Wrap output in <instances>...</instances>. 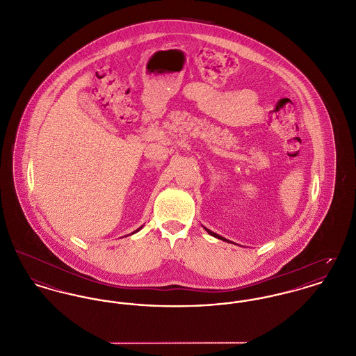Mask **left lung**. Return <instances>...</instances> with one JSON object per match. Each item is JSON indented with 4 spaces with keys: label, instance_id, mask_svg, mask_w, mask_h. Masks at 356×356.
<instances>
[{
    "label": "left lung",
    "instance_id": "obj_1",
    "mask_svg": "<svg viewBox=\"0 0 356 356\" xmlns=\"http://www.w3.org/2000/svg\"><path fill=\"white\" fill-rule=\"evenodd\" d=\"M205 228V227H204ZM205 231L209 234V235H212V236H215V238H218V239H222V241H226V242H229L228 239H226V238H223V236H220L219 234H216V232H213V231H211V229H208V228H205ZM232 243V242H231Z\"/></svg>",
    "mask_w": 356,
    "mask_h": 356
}]
</instances>
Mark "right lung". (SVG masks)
Returning a JSON list of instances; mask_svg holds the SVG:
<instances>
[{
  "instance_id": "1",
  "label": "right lung",
  "mask_w": 356,
  "mask_h": 356,
  "mask_svg": "<svg viewBox=\"0 0 356 356\" xmlns=\"http://www.w3.org/2000/svg\"><path fill=\"white\" fill-rule=\"evenodd\" d=\"M141 228H143V226L140 227V228H137V229H136V231H133V232H131V234H134V232H137V231H140V229H141Z\"/></svg>"
}]
</instances>
